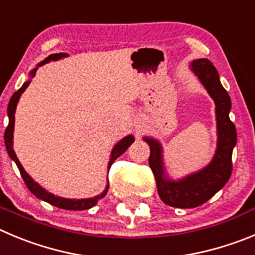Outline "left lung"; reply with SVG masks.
I'll use <instances>...</instances> for the list:
<instances>
[{
    "mask_svg": "<svg viewBox=\"0 0 255 255\" xmlns=\"http://www.w3.org/2000/svg\"><path fill=\"white\" fill-rule=\"evenodd\" d=\"M192 69L214 99L218 120V149L212 162L198 173L191 174L178 182L169 181L163 173L162 146L156 140L144 137L150 146L149 167L155 177L158 193L164 204L179 209H192L209 201L229 181L233 172V149L237 144V129L229 118L231 101L221 86L219 73L210 60L198 59Z\"/></svg>",
    "mask_w": 255,
    "mask_h": 255,
    "instance_id": "obj_1",
    "label": "left lung"
}]
</instances>
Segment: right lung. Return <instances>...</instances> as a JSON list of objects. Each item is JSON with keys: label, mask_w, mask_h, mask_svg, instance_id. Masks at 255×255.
<instances>
[{"label": "right lung", "mask_w": 255, "mask_h": 255, "mask_svg": "<svg viewBox=\"0 0 255 255\" xmlns=\"http://www.w3.org/2000/svg\"><path fill=\"white\" fill-rule=\"evenodd\" d=\"M62 57H65V54H51L49 55L48 58H45L43 63H40L39 65H43L44 63H48L50 60H57L60 59ZM35 72H36V68L30 73V76L34 77L35 76ZM30 85V82H26L22 85V87L20 90L16 91L15 93L12 95L10 100V104H8V107H7V114H8V125H7L6 130H4V145H6L7 149V153L8 155L11 156V159L15 160L16 165H17L18 170H20V174L24 179L25 184L27 186V188L30 190V192L34 193L37 198H40V200L46 201L49 202L50 205L55 207H59V209H64V210H74V211H79V210H88L91 209L92 206H95L97 204V201L100 198H104L106 196L107 190H109V186L106 187V190L104 191V193H101V196H97V197H93V198H87V200H68V198H62V197H58V196L51 195V193L46 192L44 188H41L36 182H34V179L29 176L24 170L21 163L18 162L17 156H16L15 151L12 149V134H13V125H15V110H16V105H17L18 99H20L21 93L24 92L25 90L27 88V86ZM134 143V136L129 135V136L124 137L123 140H120L115 146H114V150L111 153V159L109 162V168L111 167L112 163L115 162V159H118L119 156L121 155L123 153H125L126 149L129 148L131 144Z\"/></svg>", "instance_id": "1"}]
</instances>
